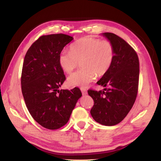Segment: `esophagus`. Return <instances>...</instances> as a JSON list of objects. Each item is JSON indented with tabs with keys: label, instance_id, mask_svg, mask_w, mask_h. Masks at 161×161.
Instances as JSON below:
<instances>
[{
	"label": "esophagus",
	"instance_id": "esophagus-1",
	"mask_svg": "<svg viewBox=\"0 0 161 161\" xmlns=\"http://www.w3.org/2000/svg\"><path fill=\"white\" fill-rule=\"evenodd\" d=\"M81 93H82V95H86L87 94V90L85 88H81Z\"/></svg>",
	"mask_w": 161,
	"mask_h": 161
}]
</instances>
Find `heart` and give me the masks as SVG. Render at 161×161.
Masks as SVG:
<instances>
[{
    "instance_id": "1",
    "label": "heart",
    "mask_w": 161,
    "mask_h": 161,
    "mask_svg": "<svg viewBox=\"0 0 161 161\" xmlns=\"http://www.w3.org/2000/svg\"><path fill=\"white\" fill-rule=\"evenodd\" d=\"M115 59V48L111 42L93 36H85L70 46V52L62 51L59 56L61 69L70 74L80 62V70L70 75L67 82L71 86L85 87L110 70Z\"/></svg>"
}]
</instances>
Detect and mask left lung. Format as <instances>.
Masks as SVG:
<instances>
[{
	"label": "left lung",
	"instance_id": "1",
	"mask_svg": "<svg viewBox=\"0 0 161 161\" xmlns=\"http://www.w3.org/2000/svg\"><path fill=\"white\" fill-rule=\"evenodd\" d=\"M103 35L115 48V59L107 73L97 84L104 91L89 89L94 101L92 117L105 126H114L122 121L131 110L137 97L139 82V59L135 50L121 37L111 32Z\"/></svg>",
	"mask_w": 161,
	"mask_h": 161
}]
</instances>
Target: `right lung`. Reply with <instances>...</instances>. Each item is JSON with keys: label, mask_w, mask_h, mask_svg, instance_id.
Returning a JSON list of instances; mask_svg holds the SVG:
<instances>
[{"label": "right lung", "mask_w": 161, "mask_h": 161, "mask_svg": "<svg viewBox=\"0 0 161 161\" xmlns=\"http://www.w3.org/2000/svg\"><path fill=\"white\" fill-rule=\"evenodd\" d=\"M73 39L64 34L42 36L24 58L20 78L24 100L32 117L47 129H58L66 125L81 97L79 88L59 90L66 80L59 56Z\"/></svg>", "instance_id": "1"}]
</instances>
